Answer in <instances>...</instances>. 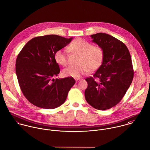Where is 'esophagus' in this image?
<instances>
[{
	"label": "esophagus",
	"instance_id": "1",
	"mask_svg": "<svg viewBox=\"0 0 150 150\" xmlns=\"http://www.w3.org/2000/svg\"><path fill=\"white\" fill-rule=\"evenodd\" d=\"M75 81H76V82H78L79 81V79H76Z\"/></svg>",
	"mask_w": 150,
	"mask_h": 150
}]
</instances>
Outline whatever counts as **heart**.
<instances>
[{
    "label": "heart",
    "instance_id": "b5f03b06",
    "mask_svg": "<svg viewBox=\"0 0 150 150\" xmlns=\"http://www.w3.org/2000/svg\"><path fill=\"white\" fill-rule=\"evenodd\" d=\"M72 53L78 55L76 66H69L62 71L65 76L79 78L87 71L92 72L99 68L104 58V51L98 45H93L91 43L77 38L73 41L68 47ZM55 61L60 65L65 67L68 64L67 52L64 50H58L54 54Z\"/></svg>",
    "mask_w": 150,
    "mask_h": 150
}]
</instances>
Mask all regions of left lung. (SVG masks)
Wrapping results in <instances>:
<instances>
[{
	"label": "left lung",
	"mask_w": 150,
	"mask_h": 150,
	"mask_svg": "<svg viewBox=\"0 0 150 150\" xmlns=\"http://www.w3.org/2000/svg\"><path fill=\"white\" fill-rule=\"evenodd\" d=\"M91 37L103 50L104 58L93 77L85 79L88 88L85 96L94 108L107 110L120 102L132 82V58L126 45L115 37L102 33Z\"/></svg>",
	"instance_id": "left-lung-1"
}]
</instances>
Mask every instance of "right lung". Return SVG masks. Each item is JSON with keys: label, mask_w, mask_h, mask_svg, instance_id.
<instances>
[{"label": "right lung", "mask_w": 150, "mask_h": 150, "mask_svg": "<svg viewBox=\"0 0 150 150\" xmlns=\"http://www.w3.org/2000/svg\"><path fill=\"white\" fill-rule=\"evenodd\" d=\"M72 40L53 34L36 37L18 54L16 62L18 84L24 96L34 106L52 109L65 102L75 81L72 77L54 78L60 72L54 54Z\"/></svg>", "instance_id": "1"}]
</instances>
